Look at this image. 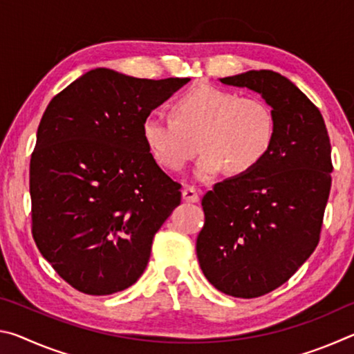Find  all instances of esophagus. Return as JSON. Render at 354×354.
<instances>
[{"instance_id": "34e87169", "label": "esophagus", "mask_w": 354, "mask_h": 354, "mask_svg": "<svg viewBox=\"0 0 354 354\" xmlns=\"http://www.w3.org/2000/svg\"><path fill=\"white\" fill-rule=\"evenodd\" d=\"M183 198H184V201H187V203H198L200 201V192L196 190L195 187H192V185H189V187H185L183 190Z\"/></svg>"}]
</instances>
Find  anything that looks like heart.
<instances>
[{"instance_id": "b5f03b06", "label": "heart", "mask_w": 354, "mask_h": 354, "mask_svg": "<svg viewBox=\"0 0 354 354\" xmlns=\"http://www.w3.org/2000/svg\"><path fill=\"white\" fill-rule=\"evenodd\" d=\"M171 117L149 113L142 133L158 162L171 171L203 156L195 175L211 181L226 169L247 175L272 151L277 137L273 109L257 97H239L225 88L196 84L175 100Z\"/></svg>"}]
</instances>
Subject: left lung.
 <instances>
[{
    "mask_svg": "<svg viewBox=\"0 0 354 354\" xmlns=\"http://www.w3.org/2000/svg\"><path fill=\"white\" fill-rule=\"evenodd\" d=\"M220 81L261 93L277 118V137L257 169L203 196L196 256L215 289L256 298L284 284L319 245L331 143L319 107L283 75L250 70Z\"/></svg>",
    "mask_w": 354,
    "mask_h": 354,
    "instance_id": "1",
    "label": "left lung"
}]
</instances>
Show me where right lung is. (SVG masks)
<instances>
[{
  "mask_svg": "<svg viewBox=\"0 0 354 354\" xmlns=\"http://www.w3.org/2000/svg\"><path fill=\"white\" fill-rule=\"evenodd\" d=\"M189 81L95 68L44 112L29 165L32 237L76 290L111 295L145 272L181 184L156 164L142 124Z\"/></svg>",
  "mask_w": 354,
  "mask_h": 354,
  "instance_id": "1",
  "label": "right lung"
}]
</instances>
